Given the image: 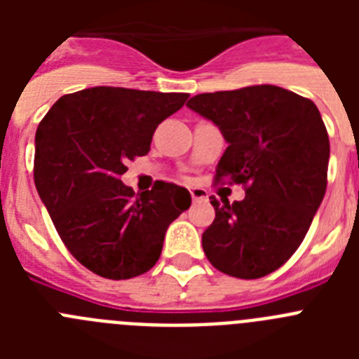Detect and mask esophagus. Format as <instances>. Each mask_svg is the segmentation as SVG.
Returning a JSON list of instances; mask_svg holds the SVG:
<instances>
[{
    "mask_svg": "<svg viewBox=\"0 0 359 359\" xmlns=\"http://www.w3.org/2000/svg\"><path fill=\"white\" fill-rule=\"evenodd\" d=\"M190 196H192L194 201H205V199H208V192L205 189H201V187H194V189L190 190Z\"/></svg>",
    "mask_w": 359,
    "mask_h": 359,
    "instance_id": "34e87169",
    "label": "esophagus"
}]
</instances>
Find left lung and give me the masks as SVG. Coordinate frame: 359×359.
Segmentation results:
<instances>
[{"mask_svg":"<svg viewBox=\"0 0 359 359\" xmlns=\"http://www.w3.org/2000/svg\"><path fill=\"white\" fill-rule=\"evenodd\" d=\"M187 106L228 142L215 180L246 190L231 205L212 198L205 255L230 277H266L302 244L327 189L329 136L318 107L271 84L196 95Z\"/></svg>","mask_w":359,"mask_h":359,"instance_id":"8db88e82","label":"left lung"}]
</instances>
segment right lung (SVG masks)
Listing matches in <instances>:
<instances>
[{
	"label": "right lung",
	"instance_id": "1",
	"mask_svg": "<svg viewBox=\"0 0 359 359\" xmlns=\"http://www.w3.org/2000/svg\"><path fill=\"white\" fill-rule=\"evenodd\" d=\"M187 98L97 86L61 97L41 120L36 189L68 252L93 273L123 280L149 271L169 224L190 207L180 185L156 182L138 196L120 180Z\"/></svg>",
	"mask_w": 359,
	"mask_h": 359
}]
</instances>
